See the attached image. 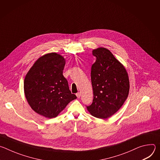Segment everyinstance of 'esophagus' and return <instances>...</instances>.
<instances>
[{
    "instance_id": "obj_1",
    "label": "esophagus",
    "mask_w": 160,
    "mask_h": 160,
    "mask_svg": "<svg viewBox=\"0 0 160 160\" xmlns=\"http://www.w3.org/2000/svg\"><path fill=\"white\" fill-rule=\"evenodd\" d=\"M76 96H77V97L78 98H80V96H81V94H80V92H77V93L76 94Z\"/></svg>"
}]
</instances>
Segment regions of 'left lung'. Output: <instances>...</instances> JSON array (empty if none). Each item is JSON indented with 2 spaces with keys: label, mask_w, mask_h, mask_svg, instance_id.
Here are the masks:
<instances>
[{
  "label": "left lung",
  "mask_w": 160,
  "mask_h": 160,
  "mask_svg": "<svg viewBox=\"0 0 160 160\" xmlns=\"http://www.w3.org/2000/svg\"><path fill=\"white\" fill-rule=\"evenodd\" d=\"M96 57L91 67L94 98L87 106L94 117L104 119L113 115L122 106L129 92V80L124 66L107 49L92 51Z\"/></svg>",
  "instance_id": "obj_1"
}]
</instances>
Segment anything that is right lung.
Masks as SVG:
<instances>
[{
    "label": "right lung",
    "instance_id": "1",
    "mask_svg": "<svg viewBox=\"0 0 160 160\" xmlns=\"http://www.w3.org/2000/svg\"><path fill=\"white\" fill-rule=\"evenodd\" d=\"M64 65L63 57L49 53L40 58L25 77V94L30 106L46 118L57 117L68 103L77 99L62 75Z\"/></svg>",
    "mask_w": 160,
    "mask_h": 160
}]
</instances>
